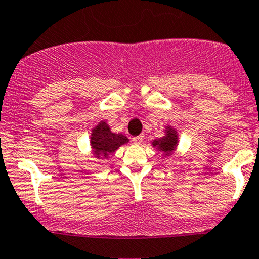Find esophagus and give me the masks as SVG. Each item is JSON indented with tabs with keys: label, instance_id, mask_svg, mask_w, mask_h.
Masks as SVG:
<instances>
[{
	"label": "esophagus",
	"instance_id": "34e87169",
	"mask_svg": "<svg viewBox=\"0 0 259 259\" xmlns=\"http://www.w3.org/2000/svg\"><path fill=\"white\" fill-rule=\"evenodd\" d=\"M142 140H144V136L140 135V136H136V138H134V139H133V142H134V144L139 145V144H141Z\"/></svg>",
	"mask_w": 259,
	"mask_h": 259
}]
</instances>
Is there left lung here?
Segmentation results:
<instances>
[{
  "label": "left lung",
  "mask_w": 259,
  "mask_h": 259,
  "mask_svg": "<svg viewBox=\"0 0 259 259\" xmlns=\"http://www.w3.org/2000/svg\"><path fill=\"white\" fill-rule=\"evenodd\" d=\"M178 144V135L175 133V130L171 129V127H167V135L164 138L159 140H154L153 146H158L160 151H164L167 153V156L171 151H174L175 146Z\"/></svg>",
  "instance_id": "8db88e82"
}]
</instances>
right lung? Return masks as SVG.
I'll return each instance as SVG.
<instances>
[{
  "label": "right lung",
  "mask_w": 259,
  "mask_h": 259,
  "mask_svg": "<svg viewBox=\"0 0 259 259\" xmlns=\"http://www.w3.org/2000/svg\"><path fill=\"white\" fill-rule=\"evenodd\" d=\"M126 142L127 138L121 134L112 133L105 121L100 123L92 130L91 146L94 148L96 158H105L109 153L115 152L118 147L126 144Z\"/></svg>",
  "instance_id": "obj_1"
}]
</instances>
